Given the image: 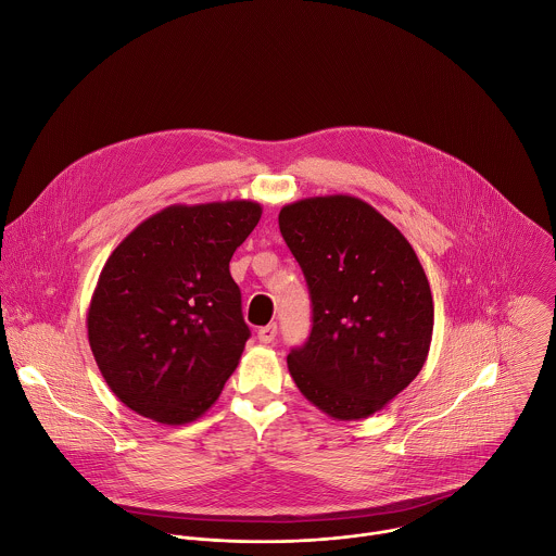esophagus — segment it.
<instances>
[{"label": "esophagus", "mask_w": 556, "mask_h": 556, "mask_svg": "<svg viewBox=\"0 0 556 556\" xmlns=\"http://www.w3.org/2000/svg\"><path fill=\"white\" fill-rule=\"evenodd\" d=\"M276 334H278V326L276 324H269V326H263L261 330H258V341L261 343H271L274 339H276Z\"/></svg>", "instance_id": "esophagus-1"}]
</instances>
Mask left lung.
Wrapping results in <instances>:
<instances>
[{"label":"left lung","instance_id":"obj_1","mask_svg":"<svg viewBox=\"0 0 556 556\" xmlns=\"http://www.w3.org/2000/svg\"><path fill=\"white\" fill-rule=\"evenodd\" d=\"M278 224L313 302L311 337L287 356L289 372L330 418H367L427 361L433 298L425 269L401 230L356 195L285 204Z\"/></svg>","mask_w":556,"mask_h":556}]
</instances>
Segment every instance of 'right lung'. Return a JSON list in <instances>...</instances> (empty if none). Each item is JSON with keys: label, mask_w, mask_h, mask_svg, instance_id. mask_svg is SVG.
<instances>
[{"label": "right lung", "mask_w": 556, "mask_h": 556, "mask_svg": "<svg viewBox=\"0 0 556 556\" xmlns=\"http://www.w3.org/2000/svg\"><path fill=\"white\" fill-rule=\"evenodd\" d=\"M261 213L254 200L173 204L105 261L88 341L110 390L140 416L191 422L237 369L250 330L228 263Z\"/></svg>", "instance_id": "1"}]
</instances>
